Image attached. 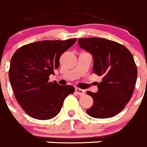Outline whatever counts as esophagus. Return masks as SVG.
I'll list each match as a JSON object with an SVG mask.
<instances>
[{
  "instance_id": "obj_1",
  "label": "esophagus",
  "mask_w": 147,
  "mask_h": 147,
  "mask_svg": "<svg viewBox=\"0 0 147 147\" xmlns=\"http://www.w3.org/2000/svg\"><path fill=\"white\" fill-rule=\"evenodd\" d=\"M75 91H76V93H77L78 95H80V96H82V95L85 94V91L84 90L80 89V88H76V89H75Z\"/></svg>"
}]
</instances>
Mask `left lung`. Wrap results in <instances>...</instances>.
<instances>
[{"mask_svg": "<svg viewBox=\"0 0 147 147\" xmlns=\"http://www.w3.org/2000/svg\"><path fill=\"white\" fill-rule=\"evenodd\" d=\"M78 43L93 58V71L102 76L98 92L87 91L93 105L86 110L96 119H107L117 115L132 97L138 71L132 54L115 41L98 37L80 38Z\"/></svg>", "mask_w": 147, "mask_h": 147, "instance_id": "left-lung-1", "label": "left lung"}]
</instances>
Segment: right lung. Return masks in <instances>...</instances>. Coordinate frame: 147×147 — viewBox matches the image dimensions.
<instances>
[{
    "mask_svg": "<svg viewBox=\"0 0 147 147\" xmlns=\"http://www.w3.org/2000/svg\"><path fill=\"white\" fill-rule=\"evenodd\" d=\"M43 40L23 45L13 54L9 78L15 98L23 110L34 119L47 120L57 115L64 100L74 92L71 85L49 82L59 65V58L76 42Z\"/></svg>",
    "mask_w": 147,
    "mask_h": 147,
    "instance_id": "add662e5",
    "label": "right lung"
}]
</instances>
